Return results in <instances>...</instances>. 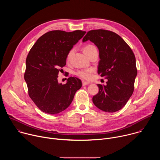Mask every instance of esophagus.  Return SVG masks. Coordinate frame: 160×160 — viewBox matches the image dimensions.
<instances>
[{
    "instance_id": "esophagus-1",
    "label": "esophagus",
    "mask_w": 160,
    "mask_h": 160,
    "mask_svg": "<svg viewBox=\"0 0 160 160\" xmlns=\"http://www.w3.org/2000/svg\"><path fill=\"white\" fill-rule=\"evenodd\" d=\"M90 83L88 82H85V81H82V85L83 86H85V85H88Z\"/></svg>"
}]
</instances>
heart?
<instances>
[{"instance_id": "obj_1", "label": "heart", "mask_w": 160, "mask_h": 160, "mask_svg": "<svg viewBox=\"0 0 160 160\" xmlns=\"http://www.w3.org/2000/svg\"><path fill=\"white\" fill-rule=\"evenodd\" d=\"M96 48L95 46H94L93 45H86V46L83 49V52H87L88 51H90V49H94ZM73 52V49H72L69 51V52L68 53V55H67V59H69L71 57L72 53ZM92 72V70L91 69H86V70H80V71H78L76 74L77 75H78V77H80V78H82L83 79H89L91 77V75H90V73Z\"/></svg>"}]
</instances>
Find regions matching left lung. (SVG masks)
I'll list each match as a JSON object with an SVG mask.
<instances>
[{
	"instance_id": "8db88e82",
	"label": "left lung",
	"mask_w": 160,
	"mask_h": 160,
	"mask_svg": "<svg viewBox=\"0 0 160 160\" xmlns=\"http://www.w3.org/2000/svg\"><path fill=\"white\" fill-rule=\"evenodd\" d=\"M87 40L98 48V73L108 79L106 85H97L99 92L92 98L93 103L103 111H117L126 104L133 92L138 75L135 55L120 36L109 30H90L82 40L83 42Z\"/></svg>"
}]
</instances>
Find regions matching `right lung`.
I'll return each mask as SVG.
<instances>
[{"label":"right lung","instance_id":"1","mask_svg":"<svg viewBox=\"0 0 160 160\" xmlns=\"http://www.w3.org/2000/svg\"><path fill=\"white\" fill-rule=\"evenodd\" d=\"M85 33L51 31L41 36L30 49L24 78L30 98L42 111L54 115L65 110L81 88L82 81L77 77L68 78L64 85L58 77L60 68L66 64L68 53Z\"/></svg>","mask_w":160,"mask_h":160}]
</instances>
